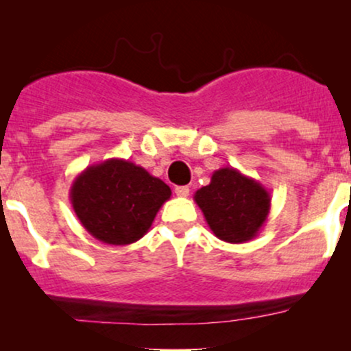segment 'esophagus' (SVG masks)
Wrapping results in <instances>:
<instances>
[{
    "label": "esophagus",
    "instance_id": "1",
    "mask_svg": "<svg viewBox=\"0 0 351 351\" xmlns=\"http://www.w3.org/2000/svg\"><path fill=\"white\" fill-rule=\"evenodd\" d=\"M175 193H176V196H180V198H186V196L189 195V188L188 186H176Z\"/></svg>",
    "mask_w": 351,
    "mask_h": 351
}]
</instances>
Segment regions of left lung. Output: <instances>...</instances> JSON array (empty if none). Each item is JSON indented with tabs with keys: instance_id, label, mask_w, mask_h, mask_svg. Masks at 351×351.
I'll use <instances>...</instances> for the list:
<instances>
[{
	"instance_id": "left-lung-1",
	"label": "left lung",
	"mask_w": 351,
	"mask_h": 351,
	"mask_svg": "<svg viewBox=\"0 0 351 351\" xmlns=\"http://www.w3.org/2000/svg\"><path fill=\"white\" fill-rule=\"evenodd\" d=\"M195 201L213 234L231 244L254 239L271 211L267 189L229 167L213 173L211 183L195 193Z\"/></svg>"
}]
</instances>
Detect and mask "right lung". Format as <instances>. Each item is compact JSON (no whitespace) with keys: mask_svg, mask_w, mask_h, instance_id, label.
I'll use <instances>...</instances> for the list:
<instances>
[{"mask_svg":"<svg viewBox=\"0 0 351 351\" xmlns=\"http://www.w3.org/2000/svg\"><path fill=\"white\" fill-rule=\"evenodd\" d=\"M170 196L165 181L122 158L87 167L69 191L80 224L95 239L112 245L142 239Z\"/></svg>","mask_w":351,"mask_h":351,"instance_id":"add662e5","label":"right lung"}]
</instances>
